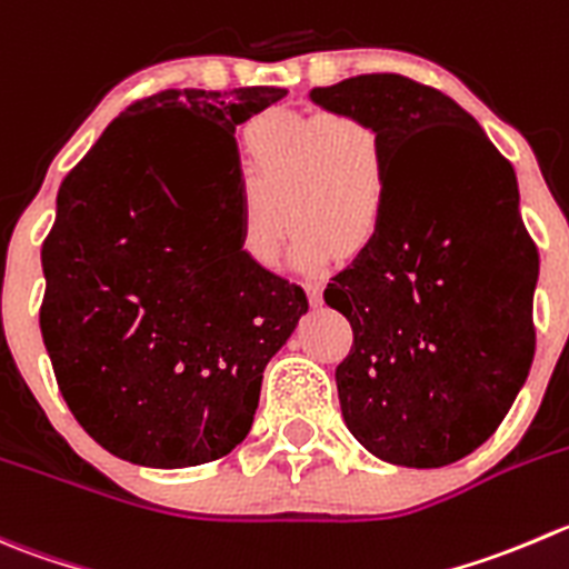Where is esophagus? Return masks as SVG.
Returning <instances> with one entry per match:
<instances>
[{"label": "esophagus", "instance_id": "1", "mask_svg": "<svg viewBox=\"0 0 569 569\" xmlns=\"http://www.w3.org/2000/svg\"><path fill=\"white\" fill-rule=\"evenodd\" d=\"M306 291H308V297H311V302H319V300H322V280L308 278L306 280Z\"/></svg>", "mask_w": 569, "mask_h": 569}]
</instances>
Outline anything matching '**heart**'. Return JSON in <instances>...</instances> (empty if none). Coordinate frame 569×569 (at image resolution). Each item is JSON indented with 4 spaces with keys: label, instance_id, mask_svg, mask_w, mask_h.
I'll return each instance as SVG.
<instances>
[{
    "label": "heart",
    "instance_id": "1",
    "mask_svg": "<svg viewBox=\"0 0 569 569\" xmlns=\"http://www.w3.org/2000/svg\"><path fill=\"white\" fill-rule=\"evenodd\" d=\"M247 194L239 202V247L274 269L295 222V258L322 267L336 250L358 252L378 236L389 202L383 132L350 110L258 113L244 130Z\"/></svg>",
    "mask_w": 569,
    "mask_h": 569
}]
</instances>
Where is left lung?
<instances>
[{
	"instance_id": "obj_1",
	"label": "left lung",
	"mask_w": 569,
	"mask_h": 569,
	"mask_svg": "<svg viewBox=\"0 0 569 569\" xmlns=\"http://www.w3.org/2000/svg\"><path fill=\"white\" fill-rule=\"evenodd\" d=\"M311 99L367 116L389 152L378 236L325 289L350 319L341 417L378 459L445 467L481 448L528 378L539 252L511 163L442 91L358 74Z\"/></svg>"
}]
</instances>
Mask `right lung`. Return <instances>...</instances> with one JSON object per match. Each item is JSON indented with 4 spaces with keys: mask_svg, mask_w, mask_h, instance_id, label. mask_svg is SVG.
I'll return each instance as SVG.
<instances>
[{
    "mask_svg": "<svg viewBox=\"0 0 569 569\" xmlns=\"http://www.w3.org/2000/svg\"><path fill=\"white\" fill-rule=\"evenodd\" d=\"M283 97L158 91L60 183L41 336L69 411L119 459L174 470L228 456L308 311L300 286L239 247L236 127Z\"/></svg>",
    "mask_w": 569,
    "mask_h": 569,
    "instance_id": "1",
    "label": "right lung"
}]
</instances>
